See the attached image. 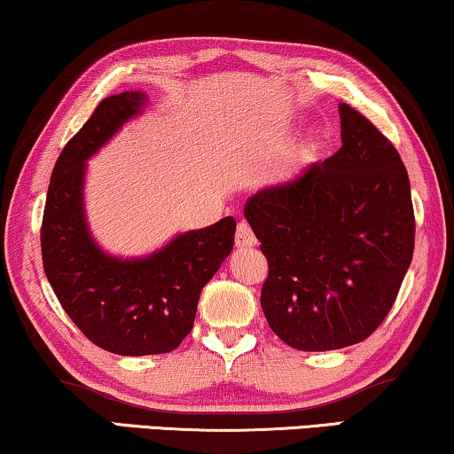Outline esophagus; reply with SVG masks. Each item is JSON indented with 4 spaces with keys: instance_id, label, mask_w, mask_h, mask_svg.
<instances>
[{
    "instance_id": "1",
    "label": "esophagus",
    "mask_w": 454,
    "mask_h": 454,
    "mask_svg": "<svg viewBox=\"0 0 454 454\" xmlns=\"http://www.w3.org/2000/svg\"><path fill=\"white\" fill-rule=\"evenodd\" d=\"M255 243H258V239H255L252 227H249L247 223H239L238 231H235V246L239 249H247V247H254Z\"/></svg>"
}]
</instances>
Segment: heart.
Segmentation results:
<instances>
[{"mask_svg":"<svg viewBox=\"0 0 454 454\" xmlns=\"http://www.w3.org/2000/svg\"><path fill=\"white\" fill-rule=\"evenodd\" d=\"M321 149H324V139H321V135L309 133L305 139L301 141V145L297 149V160L303 161V163L317 160Z\"/></svg>","mask_w":454,"mask_h":454,"instance_id":"heart-1","label":"heart"}]
</instances>
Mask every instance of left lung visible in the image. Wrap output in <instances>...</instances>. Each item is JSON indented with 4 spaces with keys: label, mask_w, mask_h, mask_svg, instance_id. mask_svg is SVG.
Returning <instances> with one entry per match:
<instances>
[{
    "label": "left lung",
    "mask_w": 454,
    "mask_h": 454,
    "mask_svg": "<svg viewBox=\"0 0 454 454\" xmlns=\"http://www.w3.org/2000/svg\"><path fill=\"white\" fill-rule=\"evenodd\" d=\"M341 147L249 196L243 215L268 260L260 305L285 344L338 350L391 311L413 255L411 190L397 149L340 104Z\"/></svg>",
    "instance_id": "8db88e82"
}]
</instances>
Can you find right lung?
<instances>
[{"label": "right lung", "mask_w": 454, "mask_h": 454, "mask_svg": "<svg viewBox=\"0 0 454 454\" xmlns=\"http://www.w3.org/2000/svg\"><path fill=\"white\" fill-rule=\"evenodd\" d=\"M145 91H122L98 104L59 155L44 205V274L83 336L121 356L176 350L192 330L200 291L231 254L235 223L225 216L178 233L147 255L121 258L98 246L85 215L88 160L143 113Z\"/></svg>", "instance_id": "obj_1"}]
</instances>
